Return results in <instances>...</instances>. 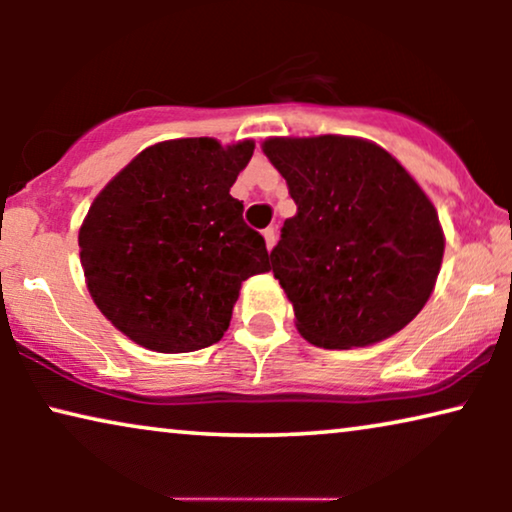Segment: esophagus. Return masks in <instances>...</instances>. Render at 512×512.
<instances>
[{"label":"esophagus","instance_id":"34e87169","mask_svg":"<svg viewBox=\"0 0 512 512\" xmlns=\"http://www.w3.org/2000/svg\"><path fill=\"white\" fill-rule=\"evenodd\" d=\"M263 237H265V247H268V251H272V247L277 244V230L275 228H265Z\"/></svg>","mask_w":512,"mask_h":512}]
</instances>
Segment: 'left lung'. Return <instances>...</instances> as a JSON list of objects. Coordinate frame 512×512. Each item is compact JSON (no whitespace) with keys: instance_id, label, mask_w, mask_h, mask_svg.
<instances>
[{"instance_id":"obj_1","label":"left lung","mask_w":512,"mask_h":512,"mask_svg":"<svg viewBox=\"0 0 512 512\" xmlns=\"http://www.w3.org/2000/svg\"><path fill=\"white\" fill-rule=\"evenodd\" d=\"M296 216L270 251L298 333L324 349L368 347L408 326L443 263L438 212L408 170L368 139L270 137Z\"/></svg>"}]
</instances>
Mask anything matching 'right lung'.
Masks as SVG:
<instances>
[{
    "mask_svg": "<svg viewBox=\"0 0 512 512\" xmlns=\"http://www.w3.org/2000/svg\"><path fill=\"white\" fill-rule=\"evenodd\" d=\"M254 142L170 139L130 160L79 230L100 312L132 342L181 354L223 338L242 282L270 270L261 233L230 195Z\"/></svg>",
    "mask_w": 512,
    "mask_h": 512,
    "instance_id": "right-lung-1",
    "label": "right lung"
}]
</instances>
